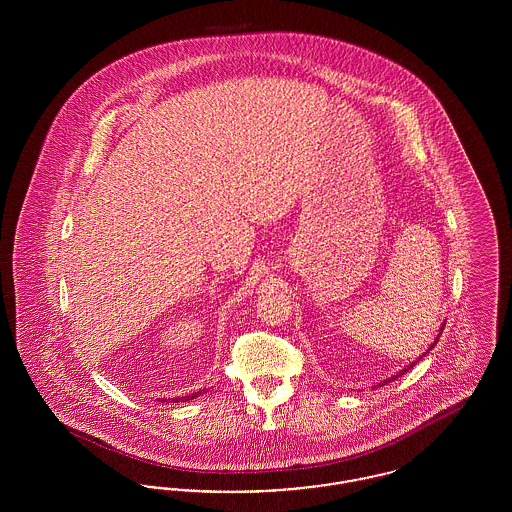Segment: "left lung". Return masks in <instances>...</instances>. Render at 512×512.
<instances>
[{"label":"left lung","mask_w":512,"mask_h":512,"mask_svg":"<svg viewBox=\"0 0 512 512\" xmlns=\"http://www.w3.org/2000/svg\"><path fill=\"white\" fill-rule=\"evenodd\" d=\"M443 326H445V324H441V328H439V332H443ZM439 338V336H438ZM438 338H436V340H434V343H432V345H430V347H428V349H426V353H430V351H432V349H434V345H436V343H438ZM426 353H422V355H420V357H418V359H416V361H414V363H411V365L409 366H405V368H403V370H399V372H397V374H393V376H391V378H386V380H384V382H382V384H378V386H384V384H388V382H391V380H395V378H399V376H401V374H405V372H409V370H411V368H413V365H416V363H418V361H420V359H422V357H426ZM378 386H376V388H378Z\"/></svg>","instance_id":"1"}]
</instances>
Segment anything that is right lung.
Returning <instances> with one entry per match:
<instances>
[{"label": "right lung", "instance_id": "1", "mask_svg": "<svg viewBox=\"0 0 512 512\" xmlns=\"http://www.w3.org/2000/svg\"><path fill=\"white\" fill-rule=\"evenodd\" d=\"M201 391H197V393H192V395H184V397H172V399H161V401H169V403H180V401H190V399H194L197 397Z\"/></svg>", "mask_w": 512, "mask_h": 512}]
</instances>
